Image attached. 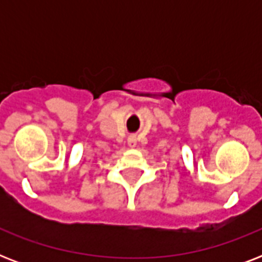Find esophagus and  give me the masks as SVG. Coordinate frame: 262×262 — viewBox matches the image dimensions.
<instances>
[{
  "mask_svg": "<svg viewBox=\"0 0 262 262\" xmlns=\"http://www.w3.org/2000/svg\"><path fill=\"white\" fill-rule=\"evenodd\" d=\"M127 144H129V147L135 148L136 144H137V139H136L135 135L129 136V139H127Z\"/></svg>",
  "mask_w": 262,
  "mask_h": 262,
  "instance_id": "obj_1",
  "label": "esophagus"
}]
</instances>
